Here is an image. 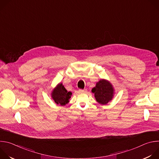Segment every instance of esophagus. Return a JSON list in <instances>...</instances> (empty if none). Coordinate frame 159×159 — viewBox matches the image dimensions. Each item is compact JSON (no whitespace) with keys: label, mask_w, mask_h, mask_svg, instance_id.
Returning <instances> with one entry per match:
<instances>
[{"label":"esophagus","mask_w":159,"mask_h":159,"mask_svg":"<svg viewBox=\"0 0 159 159\" xmlns=\"http://www.w3.org/2000/svg\"><path fill=\"white\" fill-rule=\"evenodd\" d=\"M79 91L80 93H86L87 92V90L86 89H79Z\"/></svg>","instance_id":"34e87169"}]
</instances>
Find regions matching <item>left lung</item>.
Returning <instances> with one entry per match:
<instances>
[{
	"mask_svg": "<svg viewBox=\"0 0 159 159\" xmlns=\"http://www.w3.org/2000/svg\"><path fill=\"white\" fill-rule=\"evenodd\" d=\"M96 101L101 104L105 105L112 100L114 95V89L112 84L104 79L100 80L92 89Z\"/></svg>",
	"mask_w": 159,
	"mask_h": 159,
	"instance_id": "8db88e82",
	"label": "left lung"
}]
</instances>
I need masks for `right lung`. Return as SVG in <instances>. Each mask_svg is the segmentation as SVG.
<instances>
[{
	"instance_id": "obj_1",
	"label": "right lung",
	"mask_w": 159,
	"mask_h": 159,
	"mask_svg": "<svg viewBox=\"0 0 159 159\" xmlns=\"http://www.w3.org/2000/svg\"><path fill=\"white\" fill-rule=\"evenodd\" d=\"M72 93L68 92L61 83L57 85L52 93V97L55 103L61 106H64L69 102Z\"/></svg>"
}]
</instances>
